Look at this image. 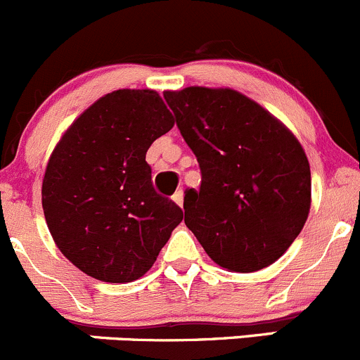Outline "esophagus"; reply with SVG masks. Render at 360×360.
<instances>
[{"instance_id":"obj_1","label":"esophagus","mask_w":360,"mask_h":360,"mask_svg":"<svg viewBox=\"0 0 360 360\" xmlns=\"http://www.w3.org/2000/svg\"><path fill=\"white\" fill-rule=\"evenodd\" d=\"M173 201H175L176 205H179L180 208H181V206H184V192H181V191H176V192H175V195H173Z\"/></svg>"}]
</instances>
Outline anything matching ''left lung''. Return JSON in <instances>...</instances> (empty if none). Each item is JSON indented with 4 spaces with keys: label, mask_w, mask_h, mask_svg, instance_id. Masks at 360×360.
I'll list each match as a JSON object with an SVG mask.
<instances>
[{
    "label": "left lung",
    "mask_w": 360,
    "mask_h": 360,
    "mask_svg": "<svg viewBox=\"0 0 360 360\" xmlns=\"http://www.w3.org/2000/svg\"><path fill=\"white\" fill-rule=\"evenodd\" d=\"M165 99L201 168L199 191L185 192V226L220 268H268L308 219L311 173L301 143L234 89L194 85Z\"/></svg>",
    "instance_id": "1"
}]
</instances>
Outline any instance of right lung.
<instances>
[{"label":"right lung","mask_w":360,"mask_h":360,"mask_svg":"<svg viewBox=\"0 0 360 360\" xmlns=\"http://www.w3.org/2000/svg\"><path fill=\"white\" fill-rule=\"evenodd\" d=\"M175 126L159 92L119 89L64 131L49 159L41 206L64 257L108 283L143 276L184 219L152 185L148 147Z\"/></svg>","instance_id":"1"}]
</instances>
